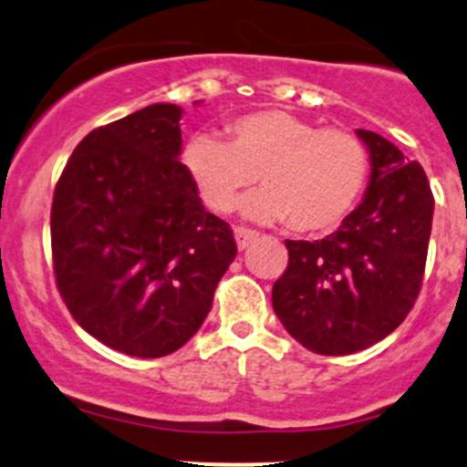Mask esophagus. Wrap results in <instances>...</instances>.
Here are the masks:
<instances>
[{"label":"esophagus","mask_w":467,"mask_h":467,"mask_svg":"<svg viewBox=\"0 0 467 467\" xmlns=\"http://www.w3.org/2000/svg\"><path fill=\"white\" fill-rule=\"evenodd\" d=\"M259 237V233L256 230H250V228H244V226H237L234 228V239H237V248L239 250H245L248 245Z\"/></svg>","instance_id":"obj_1"}]
</instances>
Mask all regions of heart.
Here are the masks:
<instances>
[{
	"label": "heart",
	"instance_id": "obj_1",
	"mask_svg": "<svg viewBox=\"0 0 467 467\" xmlns=\"http://www.w3.org/2000/svg\"><path fill=\"white\" fill-rule=\"evenodd\" d=\"M226 136L222 142L197 133L182 153L186 173L215 213L233 211L259 180L264 191L245 202V215L287 219L296 233H325L349 215L367 184V144L347 130H320L289 111L265 109L230 120Z\"/></svg>",
	"mask_w": 467,
	"mask_h": 467
}]
</instances>
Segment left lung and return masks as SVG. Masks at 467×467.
I'll return each instance as SVG.
<instances>
[{
	"label": "left lung",
	"mask_w": 467,
	"mask_h": 467,
	"mask_svg": "<svg viewBox=\"0 0 467 467\" xmlns=\"http://www.w3.org/2000/svg\"><path fill=\"white\" fill-rule=\"evenodd\" d=\"M371 155L367 195L320 241H285L272 305L287 334L320 356L375 345L404 323L426 270L435 197L420 162L379 133L358 130Z\"/></svg>",
	"instance_id": "8db88e82"
}]
</instances>
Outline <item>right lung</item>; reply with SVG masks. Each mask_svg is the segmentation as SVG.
<instances>
[{"instance_id":"add662e5","label":"right lung","mask_w":467,"mask_h":467,"mask_svg":"<svg viewBox=\"0 0 467 467\" xmlns=\"http://www.w3.org/2000/svg\"><path fill=\"white\" fill-rule=\"evenodd\" d=\"M180 118L182 107L158 103L89 131L52 200L58 294L89 336L127 356L186 345L237 256L180 162Z\"/></svg>"}]
</instances>
